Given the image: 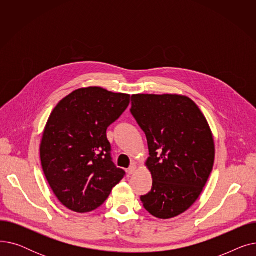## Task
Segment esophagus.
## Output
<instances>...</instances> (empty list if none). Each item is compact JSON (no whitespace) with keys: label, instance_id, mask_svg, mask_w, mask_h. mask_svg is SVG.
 I'll list each match as a JSON object with an SVG mask.
<instances>
[{"label":"esophagus","instance_id":"esophagus-1","mask_svg":"<svg viewBox=\"0 0 256 256\" xmlns=\"http://www.w3.org/2000/svg\"><path fill=\"white\" fill-rule=\"evenodd\" d=\"M137 168H138V166H137V165L132 164V166L128 168V174H134V173H135V172L137 171Z\"/></svg>","mask_w":256,"mask_h":256}]
</instances>
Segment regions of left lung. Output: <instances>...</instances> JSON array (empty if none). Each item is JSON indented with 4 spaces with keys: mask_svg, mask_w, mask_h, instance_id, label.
Wrapping results in <instances>:
<instances>
[{
    "mask_svg": "<svg viewBox=\"0 0 256 256\" xmlns=\"http://www.w3.org/2000/svg\"><path fill=\"white\" fill-rule=\"evenodd\" d=\"M132 114L146 135L145 166L152 191L144 208L158 219L189 210L202 192L214 162V141L204 113L180 94H132Z\"/></svg>",
    "mask_w": 256,
    "mask_h": 256,
    "instance_id": "1",
    "label": "left lung"
}]
</instances>
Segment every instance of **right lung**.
<instances>
[{"instance_id": "add662e5", "label": "right lung", "mask_w": 256, "mask_h": 256, "mask_svg": "<svg viewBox=\"0 0 256 256\" xmlns=\"http://www.w3.org/2000/svg\"><path fill=\"white\" fill-rule=\"evenodd\" d=\"M130 94L78 88L52 111L40 142L46 178L60 202L76 212L100 208L126 172L111 160L106 128L130 104Z\"/></svg>"}]
</instances>
